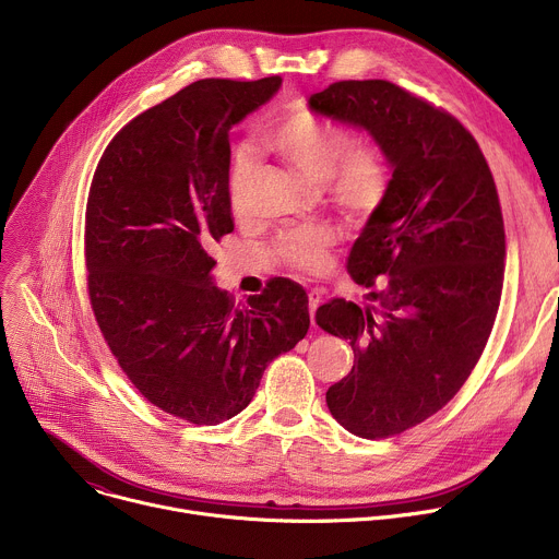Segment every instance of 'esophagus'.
<instances>
[{
  "instance_id": "obj_1",
  "label": "esophagus",
  "mask_w": 559,
  "mask_h": 559,
  "mask_svg": "<svg viewBox=\"0 0 559 559\" xmlns=\"http://www.w3.org/2000/svg\"><path fill=\"white\" fill-rule=\"evenodd\" d=\"M307 298H309V316H311V325H313V316H316L318 305H321V300H323V294L318 292V289H311V292L307 294Z\"/></svg>"
}]
</instances>
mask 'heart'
Listing matches in <instances>:
<instances>
[{
  "label": "heart",
  "instance_id": "1",
  "mask_svg": "<svg viewBox=\"0 0 559 559\" xmlns=\"http://www.w3.org/2000/svg\"><path fill=\"white\" fill-rule=\"evenodd\" d=\"M263 141L309 181L328 183L336 205L352 218H367L384 199L389 173L376 145L356 143V136L307 110L274 119ZM259 173V154L252 145H238L229 164V199L236 214L250 210V186ZM336 243L330 225H302L281 234L276 254L292 267L318 272L328 250Z\"/></svg>",
  "mask_w": 559,
  "mask_h": 559
}]
</instances>
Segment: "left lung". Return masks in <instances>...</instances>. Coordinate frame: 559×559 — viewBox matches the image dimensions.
Returning a JSON list of instances; mask_svg holds the SVG:
<instances>
[{"label": "left lung", "mask_w": 559, "mask_h": 559, "mask_svg": "<svg viewBox=\"0 0 559 559\" xmlns=\"http://www.w3.org/2000/svg\"><path fill=\"white\" fill-rule=\"evenodd\" d=\"M307 104L365 130L391 168L347 259L358 285H378L376 305L332 298L316 311L354 349L349 376L328 389L332 416L389 438L440 412L485 352L504 283L500 199L471 132L391 82H336Z\"/></svg>", "instance_id": "1"}]
</instances>
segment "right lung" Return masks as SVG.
Here are the masks:
<instances>
[{
    "mask_svg": "<svg viewBox=\"0 0 559 559\" xmlns=\"http://www.w3.org/2000/svg\"><path fill=\"white\" fill-rule=\"evenodd\" d=\"M281 76L201 79L108 143L86 207L88 294L99 330L143 397L194 425L241 414L265 367L309 330L305 289L274 278L248 307L214 285V243L234 229L229 130Z\"/></svg>",
    "mask_w": 559,
    "mask_h": 559,
    "instance_id": "obj_1",
    "label": "right lung"
}]
</instances>
